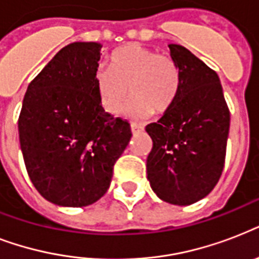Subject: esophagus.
Wrapping results in <instances>:
<instances>
[{
    "label": "esophagus",
    "mask_w": 259,
    "mask_h": 259,
    "mask_svg": "<svg viewBox=\"0 0 259 259\" xmlns=\"http://www.w3.org/2000/svg\"><path fill=\"white\" fill-rule=\"evenodd\" d=\"M144 132V127L141 125H137V123H132V133L138 134Z\"/></svg>",
    "instance_id": "34e87169"
}]
</instances>
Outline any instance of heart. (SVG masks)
Returning <instances> with one entry per match:
<instances>
[{
    "instance_id": "obj_1",
    "label": "heart",
    "mask_w": 259,
    "mask_h": 259,
    "mask_svg": "<svg viewBox=\"0 0 259 259\" xmlns=\"http://www.w3.org/2000/svg\"><path fill=\"white\" fill-rule=\"evenodd\" d=\"M181 84V72L169 56L141 44L130 42L111 54L107 67H98L94 74V86L98 101L105 111L118 115L127 98L132 118L164 114L176 101Z\"/></svg>"
}]
</instances>
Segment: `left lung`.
<instances>
[{
  "instance_id": "obj_1",
  "label": "left lung",
  "mask_w": 259,
  "mask_h": 259,
  "mask_svg": "<svg viewBox=\"0 0 259 259\" xmlns=\"http://www.w3.org/2000/svg\"><path fill=\"white\" fill-rule=\"evenodd\" d=\"M168 47L180 68V91L172 107L146 126L153 141L146 173L161 200L189 205L207 196L221 179L230 111L217 72L183 46Z\"/></svg>"
}]
</instances>
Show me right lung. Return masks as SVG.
<instances>
[{
  "label": "right lung",
  "instance_id": "right-lung-1",
  "mask_svg": "<svg viewBox=\"0 0 259 259\" xmlns=\"http://www.w3.org/2000/svg\"><path fill=\"white\" fill-rule=\"evenodd\" d=\"M99 42H72L29 83L18 118L26 172L40 195L86 207L109 189L114 164L132 138L127 121L106 113L94 74Z\"/></svg>",
  "mask_w": 259,
  "mask_h": 259
}]
</instances>
